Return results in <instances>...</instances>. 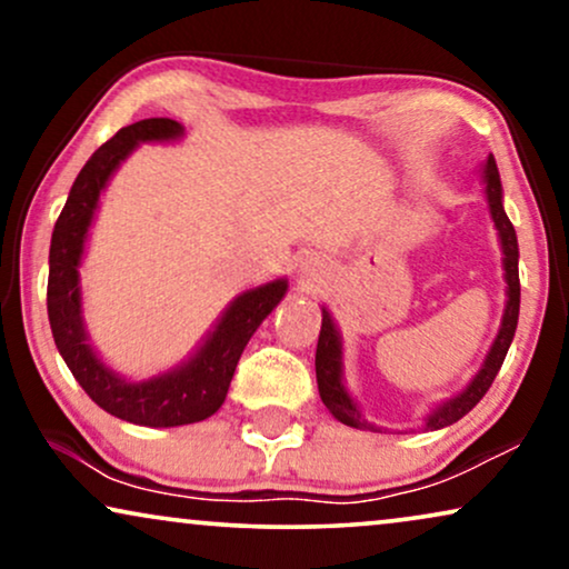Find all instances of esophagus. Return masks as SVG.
<instances>
[{
	"mask_svg": "<svg viewBox=\"0 0 569 569\" xmlns=\"http://www.w3.org/2000/svg\"><path fill=\"white\" fill-rule=\"evenodd\" d=\"M300 267H302V271H306L308 277H316V271H318V261H316V259H306V261L300 263Z\"/></svg>",
	"mask_w": 569,
	"mask_h": 569,
	"instance_id": "34e87169",
	"label": "esophagus"
}]
</instances>
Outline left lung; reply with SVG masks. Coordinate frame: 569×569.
Returning <instances> with one entry per match:
<instances>
[{"label":"left lung","instance_id":"8db88e82","mask_svg":"<svg viewBox=\"0 0 569 569\" xmlns=\"http://www.w3.org/2000/svg\"><path fill=\"white\" fill-rule=\"evenodd\" d=\"M485 183H487V199H489V212H492L495 228L500 232V243L505 253V279H508V306H505L502 316V329L497 333L492 349H489L485 368L477 372V378L471 380L469 388L463 393H458L456 399H450L432 411L430 417L425 419L427 430H440V427H448L461 419L463 415L477 407L481 396L489 391L497 372H500L505 355H508L510 341L516 337L518 326V310H520V279H518V238L516 228L508 220L502 209V183L500 173H497V162L492 154H489L485 166ZM316 378H318V393H321V401L326 409L331 411L339 422L349 427H360V430H376V427L368 425L360 415V409L355 407V401L349 399L345 383H341V341L337 333V326H333L329 310H323L321 321V333H318V347H316Z\"/></svg>","mask_w":569,"mask_h":569}]
</instances>
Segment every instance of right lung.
<instances>
[{
    "label": "right lung",
    "mask_w": 569,
    "mask_h": 569,
    "mask_svg": "<svg viewBox=\"0 0 569 569\" xmlns=\"http://www.w3.org/2000/svg\"><path fill=\"white\" fill-rule=\"evenodd\" d=\"M181 134L183 127L173 119H144L119 129L106 144H100L84 162L69 191L67 204L53 224L49 251L46 306H49L51 333L59 355L64 357L77 383L100 409L144 427H178L212 417L228 396L232 372L248 339L287 292L284 279L243 292L224 310L222 321L214 326V331L189 362L142 383H129L119 378L92 352L80 316L77 267H80L84 238H88L100 191L106 189V181L119 168V162L139 142H162V139Z\"/></svg>",
    "instance_id": "add662e5"
}]
</instances>
